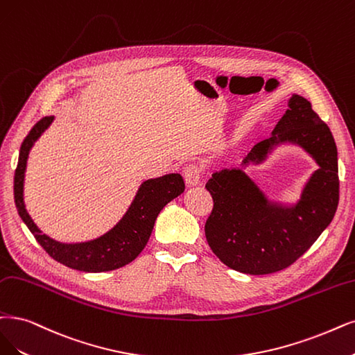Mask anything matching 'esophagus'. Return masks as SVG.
<instances>
[{"instance_id": "esophagus-1", "label": "esophagus", "mask_w": 355, "mask_h": 355, "mask_svg": "<svg viewBox=\"0 0 355 355\" xmlns=\"http://www.w3.org/2000/svg\"><path fill=\"white\" fill-rule=\"evenodd\" d=\"M182 177H184V181L189 187L199 186L202 178V168L198 164H189L182 169Z\"/></svg>"}]
</instances>
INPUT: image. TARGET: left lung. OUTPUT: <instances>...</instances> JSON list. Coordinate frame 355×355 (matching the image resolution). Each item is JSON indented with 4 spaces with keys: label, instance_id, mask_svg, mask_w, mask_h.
<instances>
[{
    "label": "left lung",
    "instance_id": "obj_1",
    "mask_svg": "<svg viewBox=\"0 0 355 355\" xmlns=\"http://www.w3.org/2000/svg\"><path fill=\"white\" fill-rule=\"evenodd\" d=\"M282 144L301 147L320 166L295 204L270 201L245 173ZM206 189L214 211L205 234L222 263L248 275L282 270L309 250L335 216L339 180L334 136L311 103L294 94L272 136L254 144L240 168L215 171Z\"/></svg>",
    "mask_w": 355,
    "mask_h": 355
}]
</instances>
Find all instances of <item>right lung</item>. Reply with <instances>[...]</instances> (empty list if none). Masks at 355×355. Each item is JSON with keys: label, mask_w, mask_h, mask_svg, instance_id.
Segmentation results:
<instances>
[{"label": "right lung", "mask_w": 355, "mask_h": 355, "mask_svg": "<svg viewBox=\"0 0 355 355\" xmlns=\"http://www.w3.org/2000/svg\"><path fill=\"white\" fill-rule=\"evenodd\" d=\"M54 121L44 116L37 121L21 143L15 174V202L21 220L35 235L44 250L60 263L82 272H108L133 261L148 244L155 220L171 200L184 191V180L180 174H166L143 181L127 212L101 237L82 243H61L44 234L35 224L24 205V174L28 157L35 141Z\"/></svg>", "instance_id": "right-lung-1"}]
</instances>
